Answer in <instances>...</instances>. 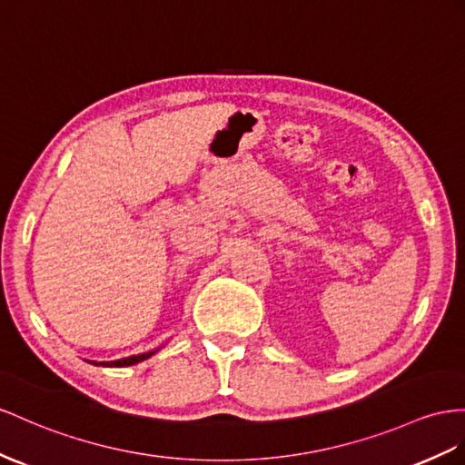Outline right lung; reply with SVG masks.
<instances>
[{"instance_id": "1", "label": "right lung", "mask_w": 465, "mask_h": 465, "mask_svg": "<svg viewBox=\"0 0 465 465\" xmlns=\"http://www.w3.org/2000/svg\"><path fill=\"white\" fill-rule=\"evenodd\" d=\"M157 351V350H154ZM154 351H147V353H139V355H131V357H124V360H115V361H90L94 365H104V367H127V365H135L139 361H145Z\"/></svg>"}]
</instances>
